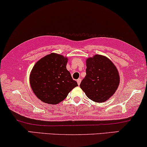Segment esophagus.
Returning <instances> with one entry per match:
<instances>
[{"label": "esophagus", "mask_w": 147, "mask_h": 147, "mask_svg": "<svg viewBox=\"0 0 147 147\" xmlns=\"http://www.w3.org/2000/svg\"><path fill=\"white\" fill-rule=\"evenodd\" d=\"M81 81H82V80H81L80 78H78L77 80V82H78V85H80V83H81Z\"/></svg>", "instance_id": "34e87169"}]
</instances>
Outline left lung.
I'll use <instances>...</instances> for the list:
<instances>
[{"mask_svg": "<svg viewBox=\"0 0 147 147\" xmlns=\"http://www.w3.org/2000/svg\"><path fill=\"white\" fill-rule=\"evenodd\" d=\"M86 74L80 86L88 98L95 102L108 100L119 86L120 79L117 68L101 55L97 54L86 60Z\"/></svg>", "mask_w": 147, "mask_h": 147, "instance_id": "1", "label": "left lung"}]
</instances>
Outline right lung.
Listing matches in <instances>:
<instances>
[{
	"label": "right lung",
	"instance_id": "obj_1",
	"mask_svg": "<svg viewBox=\"0 0 147 147\" xmlns=\"http://www.w3.org/2000/svg\"><path fill=\"white\" fill-rule=\"evenodd\" d=\"M67 58L50 54L36 63L30 75V83L35 95L49 104H57L66 98L78 86L67 69Z\"/></svg>",
	"mask_w": 147,
	"mask_h": 147
}]
</instances>
